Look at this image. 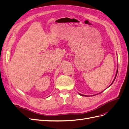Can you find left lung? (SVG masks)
Returning a JSON list of instances; mask_svg holds the SVG:
<instances>
[{
    "label": "left lung",
    "instance_id": "left-lung-1",
    "mask_svg": "<svg viewBox=\"0 0 129 129\" xmlns=\"http://www.w3.org/2000/svg\"><path fill=\"white\" fill-rule=\"evenodd\" d=\"M117 72H118V68H117V72H116V75H115V79H114V81H112V83L110 85H109V87H110V86H111V84L113 83V82H114V81H115V79H116V76H117ZM103 92V91H102ZM101 92H100V93H101ZM79 95H81V96H87L86 95H82V94H81V93H79Z\"/></svg>",
    "mask_w": 129,
    "mask_h": 129
}]
</instances>
